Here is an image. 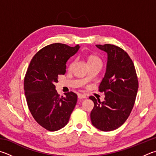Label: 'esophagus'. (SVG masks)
<instances>
[{
  "label": "esophagus",
  "mask_w": 156,
  "mask_h": 156,
  "mask_svg": "<svg viewBox=\"0 0 156 156\" xmlns=\"http://www.w3.org/2000/svg\"><path fill=\"white\" fill-rule=\"evenodd\" d=\"M78 98L80 99V100H83V99H85L87 98V96L86 95H84V94H81V93H79L78 95Z\"/></svg>",
  "instance_id": "1"
}]
</instances>
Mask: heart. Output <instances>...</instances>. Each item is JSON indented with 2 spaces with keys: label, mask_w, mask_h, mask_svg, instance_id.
Returning <instances> with one entry per match:
<instances>
[{
  "label": "heart",
  "mask_w": 156,
  "mask_h": 156,
  "mask_svg": "<svg viewBox=\"0 0 156 156\" xmlns=\"http://www.w3.org/2000/svg\"><path fill=\"white\" fill-rule=\"evenodd\" d=\"M89 62H101L100 58L96 56H90L89 58Z\"/></svg>",
  "instance_id": "1"
}]
</instances>
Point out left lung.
<instances>
[{
  "label": "left lung",
  "instance_id": "1",
  "mask_svg": "<svg viewBox=\"0 0 156 156\" xmlns=\"http://www.w3.org/2000/svg\"><path fill=\"white\" fill-rule=\"evenodd\" d=\"M107 53L106 73L99 86L104 101L90 96L94 102L90 112L93 126L104 132L117 129L125 123L134 107L138 81L131 58L126 51L112 44L96 45Z\"/></svg>",
  "mask_w": 156,
  "mask_h": 156
}]
</instances>
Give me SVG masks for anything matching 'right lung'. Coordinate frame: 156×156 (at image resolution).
<instances>
[{"label":"right lung","mask_w":156,"mask_h":156,"mask_svg":"<svg viewBox=\"0 0 156 156\" xmlns=\"http://www.w3.org/2000/svg\"><path fill=\"white\" fill-rule=\"evenodd\" d=\"M80 48L55 43L35 54L24 80V93L31 115L39 125L51 132L66 126L78 96L72 91L60 97L55 89L58 76L66 72V63Z\"/></svg>","instance_id":"add662e5"}]
</instances>
